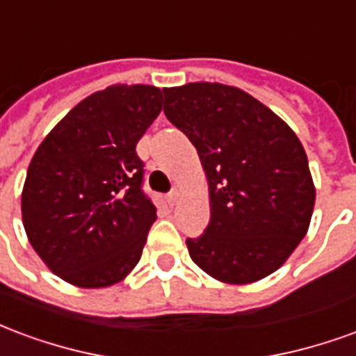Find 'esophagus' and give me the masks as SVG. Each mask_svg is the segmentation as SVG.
<instances>
[{
	"mask_svg": "<svg viewBox=\"0 0 356 356\" xmlns=\"http://www.w3.org/2000/svg\"><path fill=\"white\" fill-rule=\"evenodd\" d=\"M179 198H181V193H179L177 188H173V191L168 194V198H165V200H168V204H170V206H175V204L179 202Z\"/></svg>",
	"mask_w": 356,
	"mask_h": 356,
	"instance_id": "esophagus-1",
	"label": "esophagus"
}]
</instances>
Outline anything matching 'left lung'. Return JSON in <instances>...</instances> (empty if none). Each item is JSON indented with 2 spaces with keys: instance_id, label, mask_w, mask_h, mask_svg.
<instances>
[{
  "instance_id": "1",
  "label": "left lung",
  "mask_w": 356,
  "mask_h": 356,
  "mask_svg": "<svg viewBox=\"0 0 356 356\" xmlns=\"http://www.w3.org/2000/svg\"><path fill=\"white\" fill-rule=\"evenodd\" d=\"M163 114L200 156L208 229L186 240L211 278L252 284L280 268L309 231L314 208L305 148L282 118L232 86L194 81L163 89Z\"/></svg>"
}]
</instances>
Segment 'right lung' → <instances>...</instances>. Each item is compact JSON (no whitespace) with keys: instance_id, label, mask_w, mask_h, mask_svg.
I'll list each match as a JSON object with an SVG mask.
<instances>
[{"instance_id":"1","label":"right lung","mask_w":356,"mask_h":356,"mask_svg":"<svg viewBox=\"0 0 356 356\" xmlns=\"http://www.w3.org/2000/svg\"><path fill=\"white\" fill-rule=\"evenodd\" d=\"M162 110L154 86L116 83L78 102L28 165L22 225L42 261L78 288H106L139 263L156 208L140 191L139 139Z\"/></svg>"}]
</instances>
